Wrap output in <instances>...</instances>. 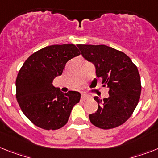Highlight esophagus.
<instances>
[{
    "instance_id": "esophagus-1",
    "label": "esophagus",
    "mask_w": 158,
    "mask_h": 158,
    "mask_svg": "<svg viewBox=\"0 0 158 158\" xmlns=\"http://www.w3.org/2000/svg\"><path fill=\"white\" fill-rule=\"evenodd\" d=\"M87 99H88V96H87V95H84V94H83V95H82L81 100H83V101H84V100H87Z\"/></svg>"
}]
</instances>
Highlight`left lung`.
Wrapping results in <instances>:
<instances>
[{
  "label": "left lung",
  "mask_w": 158,
  "mask_h": 158,
  "mask_svg": "<svg viewBox=\"0 0 158 158\" xmlns=\"http://www.w3.org/2000/svg\"><path fill=\"white\" fill-rule=\"evenodd\" d=\"M77 46L82 56L95 66L96 78H102L103 86L109 88L108 98L101 100L94 97L98 109L90 114V121L103 129L120 126L130 117L140 99L141 85L137 67L128 55L110 46Z\"/></svg>",
  "instance_id": "1"
}]
</instances>
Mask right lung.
<instances>
[{"label":"right lung","instance_id":"add662e5","mask_svg":"<svg viewBox=\"0 0 158 158\" xmlns=\"http://www.w3.org/2000/svg\"><path fill=\"white\" fill-rule=\"evenodd\" d=\"M80 54L73 44L52 45L31 54L16 79V97L25 116L36 126L55 130L68 121L73 107L81 95L75 91L63 93L53 86L66 63Z\"/></svg>","mask_w":158,"mask_h":158}]
</instances>
